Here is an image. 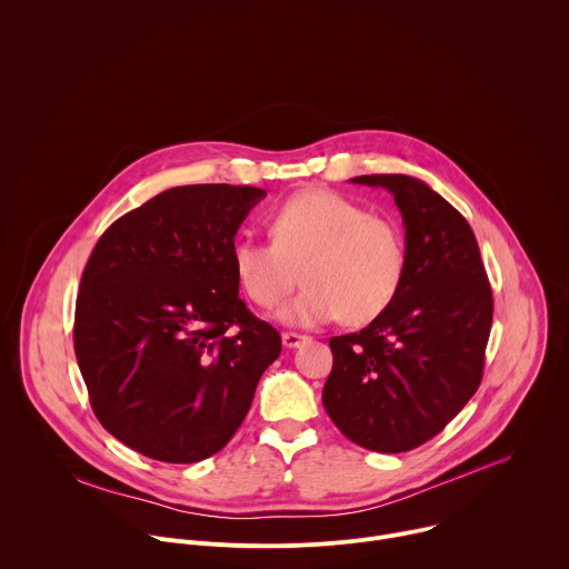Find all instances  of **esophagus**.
Returning a JSON list of instances; mask_svg holds the SVG:
<instances>
[{"label": "esophagus", "mask_w": 569, "mask_h": 569, "mask_svg": "<svg viewBox=\"0 0 569 569\" xmlns=\"http://www.w3.org/2000/svg\"><path fill=\"white\" fill-rule=\"evenodd\" d=\"M281 342H283L286 349H297V347H301L303 342H308V338L290 331V333H283V336H281Z\"/></svg>", "instance_id": "1"}]
</instances>
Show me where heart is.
<instances>
[{"label": "heart", "mask_w": 569, "mask_h": 569, "mask_svg": "<svg viewBox=\"0 0 569 569\" xmlns=\"http://www.w3.org/2000/svg\"><path fill=\"white\" fill-rule=\"evenodd\" d=\"M268 227L272 242H233V274L261 308H277L303 279L306 288L279 312L295 327L340 317L362 327L396 301L408 279L410 250L402 224L340 193H295L270 213Z\"/></svg>", "instance_id": "obj_1"}]
</instances>
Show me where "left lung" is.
<instances>
[{
    "label": "left lung",
    "mask_w": 569,
    "mask_h": 569,
    "mask_svg": "<svg viewBox=\"0 0 569 569\" xmlns=\"http://www.w3.org/2000/svg\"><path fill=\"white\" fill-rule=\"evenodd\" d=\"M400 209L410 268L396 301L360 333L331 338L323 408L340 432L376 452L437 437L481 382L493 292L466 218L410 176H360Z\"/></svg>",
    "instance_id": "obj_1"
}]
</instances>
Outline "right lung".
<instances>
[{
	"instance_id": "add662e5",
	"label": "right lung",
	"mask_w": 569,
	"mask_h": 569,
	"mask_svg": "<svg viewBox=\"0 0 569 569\" xmlns=\"http://www.w3.org/2000/svg\"><path fill=\"white\" fill-rule=\"evenodd\" d=\"M257 187L189 184L114 220L83 270L73 351L101 426L167 463L216 455L281 336L238 297L233 236Z\"/></svg>"
}]
</instances>
